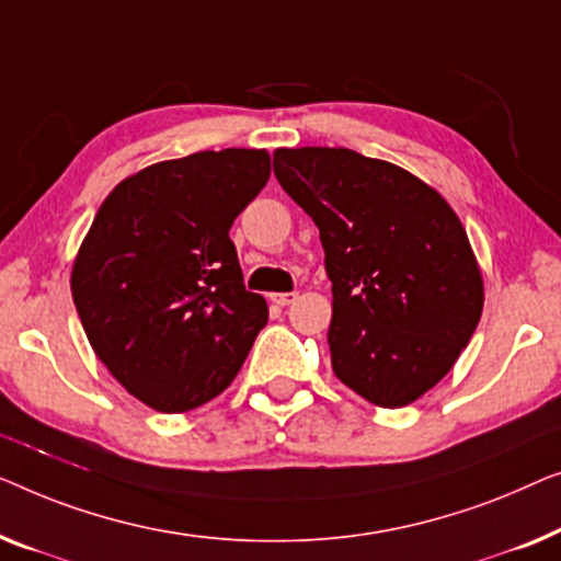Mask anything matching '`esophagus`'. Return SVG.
Instances as JSON below:
<instances>
[{"label":"esophagus","mask_w":561,"mask_h":561,"mask_svg":"<svg viewBox=\"0 0 561 561\" xmlns=\"http://www.w3.org/2000/svg\"><path fill=\"white\" fill-rule=\"evenodd\" d=\"M297 297H299L297 291H277V295H272V302L279 305V307H287V305L295 302Z\"/></svg>","instance_id":"34e87169"}]
</instances>
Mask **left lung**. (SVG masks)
Returning a JSON list of instances; mask_svg holds the SVG:
<instances>
[{
    "instance_id": "1",
    "label": "left lung",
    "mask_w": 561,
    "mask_h": 561,
    "mask_svg": "<svg viewBox=\"0 0 561 561\" xmlns=\"http://www.w3.org/2000/svg\"><path fill=\"white\" fill-rule=\"evenodd\" d=\"M274 175L320 228L335 376L376 407L412 404L455 366L483 312L460 218L412 172L345 147L277 149Z\"/></svg>"
}]
</instances>
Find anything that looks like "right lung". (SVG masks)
<instances>
[{
	"mask_svg": "<svg viewBox=\"0 0 561 561\" xmlns=\"http://www.w3.org/2000/svg\"><path fill=\"white\" fill-rule=\"evenodd\" d=\"M270 172L264 149L157 162L108 193L81 243L70 289L91 348L157 412L216 399L270 320L228 236Z\"/></svg>",
	"mask_w": 561,
	"mask_h": 561,
	"instance_id": "right-lung-1",
	"label": "right lung"
}]
</instances>
